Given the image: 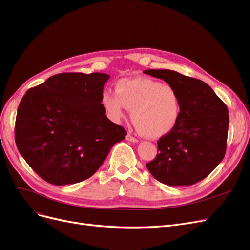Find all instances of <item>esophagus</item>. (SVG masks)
Returning a JSON list of instances; mask_svg holds the SVG:
<instances>
[{"label": "esophagus", "mask_w": 250, "mask_h": 250, "mask_svg": "<svg viewBox=\"0 0 250 250\" xmlns=\"http://www.w3.org/2000/svg\"><path fill=\"white\" fill-rule=\"evenodd\" d=\"M126 140H127V141H129V142H131V143H138V142H139V140H138L137 138L132 137L131 134H127V135H126Z\"/></svg>", "instance_id": "1"}]
</instances>
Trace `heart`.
<instances>
[{
	"instance_id": "heart-1",
	"label": "heart",
	"mask_w": 250,
	"mask_h": 250,
	"mask_svg": "<svg viewBox=\"0 0 250 250\" xmlns=\"http://www.w3.org/2000/svg\"><path fill=\"white\" fill-rule=\"evenodd\" d=\"M102 104L109 117L120 122L126 109L132 111V122L138 131L149 139L169 134L180 117V98L170 84L150 78H124L115 85V94L104 92Z\"/></svg>"
}]
</instances>
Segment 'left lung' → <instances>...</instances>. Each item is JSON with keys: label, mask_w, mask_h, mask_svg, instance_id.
I'll return each instance as SVG.
<instances>
[{"label": "left lung", "mask_w": 250, "mask_h": 250, "mask_svg": "<svg viewBox=\"0 0 250 250\" xmlns=\"http://www.w3.org/2000/svg\"><path fill=\"white\" fill-rule=\"evenodd\" d=\"M177 90L180 117L175 128L157 141V154L146 164L152 176L168 186H192L209 175L226 151L229 109L211 87L171 70H146Z\"/></svg>", "instance_id": "left-lung-1"}]
</instances>
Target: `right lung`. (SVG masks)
<instances>
[{
    "label": "right lung",
    "mask_w": 250,
    "mask_h": 250,
    "mask_svg": "<svg viewBox=\"0 0 250 250\" xmlns=\"http://www.w3.org/2000/svg\"><path fill=\"white\" fill-rule=\"evenodd\" d=\"M109 75L62 73L28 89L19 105L16 144L39 175L55 186L89 178L127 134L105 115Z\"/></svg>",
    "instance_id": "right-lung-1"
}]
</instances>
